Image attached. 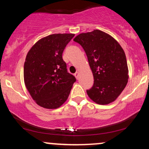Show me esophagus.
Instances as JSON below:
<instances>
[{
    "label": "esophagus",
    "instance_id": "esophagus-1",
    "mask_svg": "<svg viewBox=\"0 0 149 149\" xmlns=\"http://www.w3.org/2000/svg\"><path fill=\"white\" fill-rule=\"evenodd\" d=\"M74 76H76V78H77V79H78V78H79V73L76 72L74 73Z\"/></svg>",
    "mask_w": 149,
    "mask_h": 149
}]
</instances>
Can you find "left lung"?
<instances>
[{
    "mask_svg": "<svg viewBox=\"0 0 149 149\" xmlns=\"http://www.w3.org/2000/svg\"><path fill=\"white\" fill-rule=\"evenodd\" d=\"M73 40L83 47L93 73L94 84L87 90L89 97L101 105L111 103L129 78L124 50L113 38L100 30L80 33Z\"/></svg>",
    "mask_w": 149,
    "mask_h": 149,
    "instance_id": "obj_1",
    "label": "left lung"
}]
</instances>
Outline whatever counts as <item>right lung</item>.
I'll list each match as a JSON object with an SVG mask.
<instances>
[{
	"mask_svg": "<svg viewBox=\"0 0 149 149\" xmlns=\"http://www.w3.org/2000/svg\"><path fill=\"white\" fill-rule=\"evenodd\" d=\"M74 36L52 34L40 39L27 54L24 67L25 85L38 105L57 109L66 102L76 82L68 72L62 53Z\"/></svg>",
	"mask_w": 149,
	"mask_h": 149,
	"instance_id": "add662e5",
	"label": "right lung"
}]
</instances>
